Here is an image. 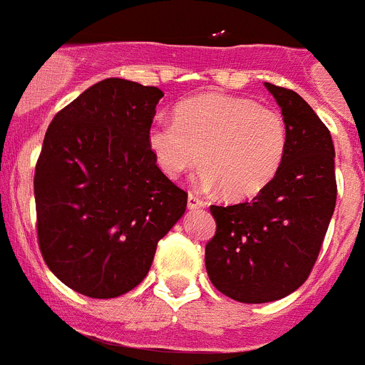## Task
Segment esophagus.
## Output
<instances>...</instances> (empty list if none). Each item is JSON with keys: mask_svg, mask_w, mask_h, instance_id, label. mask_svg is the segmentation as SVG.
I'll list each match as a JSON object with an SVG mask.
<instances>
[{"mask_svg": "<svg viewBox=\"0 0 365 365\" xmlns=\"http://www.w3.org/2000/svg\"><path fill=\"white\" fill-rule=\"evenodd\" d=\"M205 206V201H202L199 195H195V193H190L188 195V208L190 210H193V208H202Z\"/></svg>", "mask_w": 365, "mask_h": 365, "instance_id": "obj_1", "label": "esophagus"}]
</instances>
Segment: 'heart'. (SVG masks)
<instances>
[{"instance_id":"obj_1","label":"heart","mask_w":365,"mask_h":365,"mask_svg":"<svg viewBox=\"0 0 365 365\" xmlns=\"http://www.w3.org/2000/svg\"><path fill=\"white\" fill-rule=\"evenodd\" d=\"M148 146L170 179L201 159V185L228 199L256 197L278 175L287 125L276 109L243 96L202 95L177 106L175 120H155Z\"/></svg>"}]
</instances>
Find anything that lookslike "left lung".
<instances>
[{
	"instance_id": "8db88e82",
	"label": "left lung",
	"mask_w": 365,
	"mask_h": 365,
	"mask_svg": "<svg viewBox=\"0 0 365 365\" xmlns=\"http://www.w3.org/2000/svg\"><path fill=\"white\" fill-rule=\"evenodd\" d=\"M265 87L287 125L285 159L250 202L210 206L217 228L205 252L215 289L241 303L276 302L303 285L336 205L329 130L298 93Z\"/></svg>"
}]
</instances>
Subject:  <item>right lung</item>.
Masks as SVG:
<instances>
[{
	"label": "right lung",
	"mask_w": 365,
	"mask_h": 365,
	"mask_svg": "<svg viewBox=\"0 0 365 365\" xmlns=\"http://www.w3.org/2000/svg\"><path fill=\"white\" fill-rule=\"evenodd\" d=\"M164 93L122 78L95 83L58 113L34 173L38 243L62 283L117 298L146 278L157 243L186 210V192L148 146Z\"/></svg>",
	"instance_id": "add662e5"
}]
</instances>
